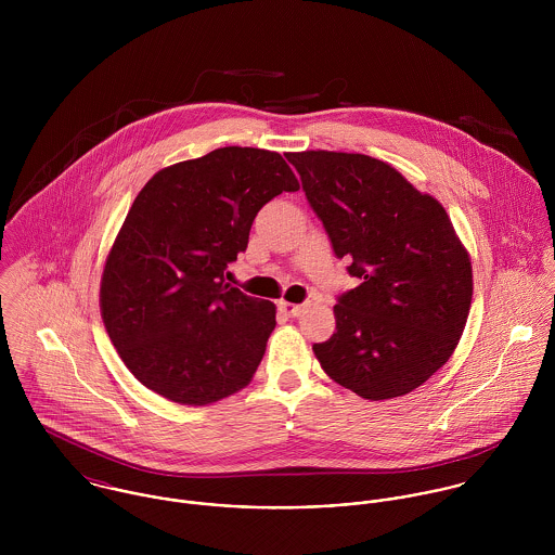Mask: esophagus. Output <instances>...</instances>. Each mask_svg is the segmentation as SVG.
Wrapping results in <instances>:
<instances>
[{
    "label": "esophagus",
    "instance_id": "34e87169",
    "mask_svg": "<svg viewBox=\"0 0 555 555\" xmlns=\"http://www.w3.org/2000/svg\"><path fill=\"white\" fill-rule=\"evenodd\" d=\"M308 306H310V304H301V306H295V304H288V301H280V304H278L280 312H284V314H288V317H301V314L308 310Z\"/></svg>",
    "mask_w": 555,
    "mask_h": 555
}]
</instances>
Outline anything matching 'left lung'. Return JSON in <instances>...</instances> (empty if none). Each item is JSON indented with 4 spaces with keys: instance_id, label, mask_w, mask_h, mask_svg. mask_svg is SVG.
<instances>
[{
    "instance_id": "obj_1",
    "label": "left lung",
    "mask_w": 555,
    "mask_h": 555,
    "mask_svg": "<svg viewBox=\"0 0 555 555\" xmlns=\"http://www.w3.org/2000/svg\"><path fill=\"white\" fill-rule=\"evenodd\" d=\"M337 258L361 284L337 299L320 367L363 399L401 397L453 354L473 301V262L444 207L383 159L288 154Z\"/></svg>"
}]
</instances>
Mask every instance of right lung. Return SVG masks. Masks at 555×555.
Wrapping results in <instances>:
<instances>
[{
    "label": "right lung",
    "instance_id": "add662e5",
    "mask_svg": "<svg viewBox=\"0 0 555 555\" xmlns=\"http://www.w3.org/2000/svg\"><path fill=\"white\" fill-rule=\"evenodd\" d=\"M299 181L278 152L222 147L158 170L106 256L100 312L134 378L183 405L243 389L275 328V306L224 282L271 198Z\"/></svg>",
    "mask_w": 555,
    "mask_h": 555
}]
</instances>
